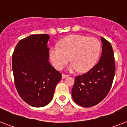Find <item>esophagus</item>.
I'll list each match as a JSON object with an SVG mask.
<instances>
[{"instance_id":"obj_1","label":"esophagus","mask_w":127,"mask_h":127,"mask_svg":"<svg viewBox=\"0 0 127 127\" xmlns=\"http://www.w3.org/2000/svg\"><path fill=\"white\" fill-rule=\"evenodd\" d=\"M68 76H69L68 75H66V74H64V73H63V74H62V78L63 79L66 78V77H68Z\"/></svg>"}]
</instances>
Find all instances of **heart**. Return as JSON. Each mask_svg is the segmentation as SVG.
I'll list each match as a JSON object with an SVG mask.
<instances>
[{"label": "heart", "instance_id": "obj_1", "mask_svg": "<svg viewBox=\"0 0 127 127\" xmlns=\"http://www.w3.org/2000/svg\"><path fill=\"white\" fill-rule=\"evenodd\" d=\"M101 44L94 37L71 35L64 37L50 51V59L55 68L61 70L70 59L68 67L70 72H86L97 62L101 53Z\"/></svg>", "mask_w": 127, "mask_h": 127}]
</instances>
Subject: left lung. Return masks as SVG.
Masks as SVG:
<instances>
[{"label": "left lung", "mask_w": 127, "mask_h": 127, "mask_svg": "<svg viewBox=\"0 0 127 127\" xmlns=\"http://www.w3.org/2000/svg\"><path fill=\"white\" fill-rule=\"evenodd\" d=\"M102 52L97 63L87 73L75 77L72 90L73 101L83 107H92L109 92L115 75V62L111 44L101 37Z\"/></svg>", "instance_id": "obj_1"}]
</instances>
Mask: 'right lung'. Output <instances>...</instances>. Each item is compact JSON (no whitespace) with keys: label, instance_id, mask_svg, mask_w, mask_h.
<instances>
[{"label":"right lung","instance_id":"right-lung-1","mask_svg":"<svg viewBox=\"0 0 127 127\" xmlns=\"http://www.w3.org/2000/svg\"><path fill=\"white\" fill-rule=\"evenodd\" d=\"M47 34L32 35L18 42L12 57V70L19 95L34 107L47 105L53 99L61 73L49 62Z\"/></svg>","mask_w":127,"mask_h":127}]
</instances>
